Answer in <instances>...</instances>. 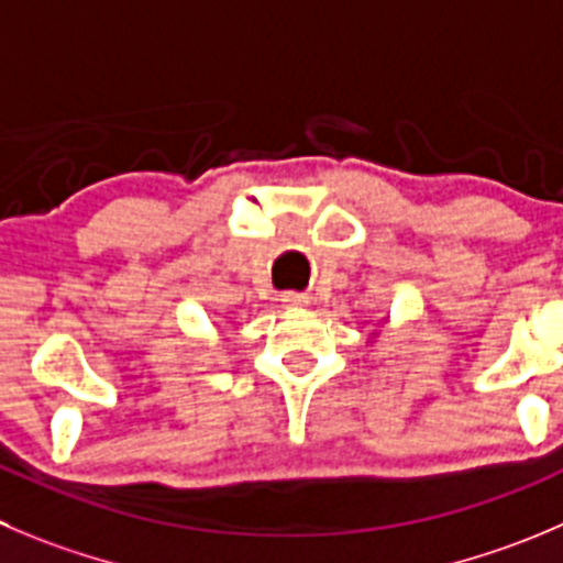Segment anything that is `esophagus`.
I'll return each mask as SVG.
<instances>
[{
  "label": "esophagus",
  "mask_w": 563,
  "mask_h": 563,
  "mask_svg": "<svg viewBox=\"0 0 563 563\" xmlns=\"http://www.w3.org/2000/svg\"><path fill=\"white\" fill-rule=\"evenodd\" d=\"M280 302L286 305V308H302V305H308V297H302V294H297V291H288V294H283Z\"/></svg>",
  "instance_id": "esophagus-1"
}]
</instances>
